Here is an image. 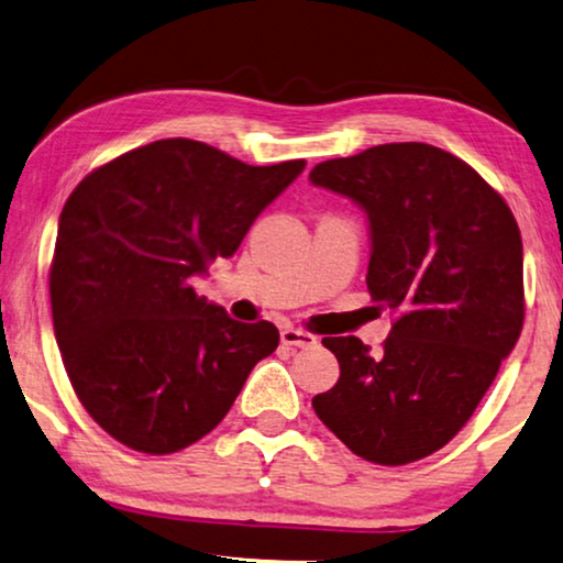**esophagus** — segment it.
<instances>
[{"label":"esophagus","instance_id":"34e87169","mask_svg":"<svg viewBox=\"0 0 563 563\" xmlns=\"http://www.w3.org/2000/svg\"><path fill=\"white\" fill-rule=\"evenodd\" d=\"M282 342L287 344V347H314L317 344V336L309 334V332H301V330H294V327H284L282 330Z\"/></svg>","mask_w":563,"mask_h":563}]
</instances>
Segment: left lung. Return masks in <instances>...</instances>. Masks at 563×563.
<instances>
[{
  "instance_id": "1",
  "label": "left lung",
  "mask_w": 563,
  "mask_h": 563,
  "mask_svg": "<svg viewBox=\"0 0 563 563\" xmlns=\"http://www.w3.org/2000/svg\"><path fill=\"white\" fill-rule=\"evenodd\" d=\"M309 180L365 211L369 297L397 311L377 354L352 334L324 336L340 379L311 408L365 461H420L471 420L516 347L521 231L468 163L428 143L324 161Z\"/></svg>"
}]
</instances>
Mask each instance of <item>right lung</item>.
I'll return each instance as SVG.
<instances>
[{"instance_id": "obj_1", "label": "right lung", "mask_w": 563, "mask_h": 563, "mask_svg": "<svg viewBox=\"0 0 563 563\" xmlns=\"http://www.w3.org/2000/svg\"><path fill=\"white\" fill-rule=\"evenodd\" d=\"M305 166H246L166 137L92 170L67 198L49 269L57 347L85 410L123 445L166 455L201 440L276 350L272 322H236L194 279L236 254Z\"/></svg>"}]
</instances>
